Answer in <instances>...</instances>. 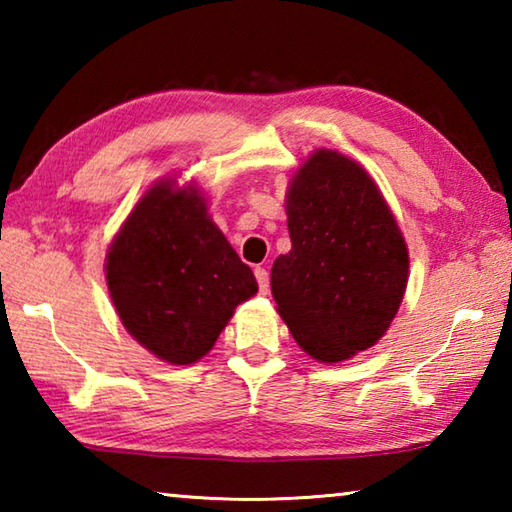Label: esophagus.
<instances>
[{
  "label": "esophagus",
  "instance_id": "34e87169",
  "mask_svg": "<svg viewBox=\"0 0 512 512\" xmlns=\"http://www.w3.org/2000/svg\"><path fill=\"white\" fill-rule=\"evenodd\" d=\"M255 277H257V284H259V293H268V271H266V268L257 266Z\"/></svg>",
  "mask_w": 512,
  "mask_h": 512
}]
</instances>
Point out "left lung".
I'll return each instance as SVG.
<instances>
[{"label": "left lung", "instance_id": "1", "mask_svg": "<svg viewBox=\"0 0 512 512\" xmlns=\"http://www.w3.org/2000/svg\"><path fill=\"white\" fill-rule=\"evenodd\" d=\"M291 250L271 291L293 339L323 363L350 359L391 327L409 280V250L366 169L339 151L309 155L287 194Z\"/></svg>", "mask_w": 512, "mask_h": 512}]
</instances>
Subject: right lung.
Returning a JSON list of instances; mask_svg holds the SVG:
<instances>
[{
    "label": "right lung",
    "instance_id": "1",
    "mask_svg": "<svg viewBox=\"0 0 512 512\" xmlns=\"http://www.w3.org/2000/svg\"><path fill=\"white\" fill-rule=\"evenodd\" d=\"M121 323L155 357L187 366L219 339L257 280L207 214L198 187L164 178L121 225L106 255Z\"/></svg>",
    "mask_w": 512,
    "mask_h": 512
}]
</instances>
